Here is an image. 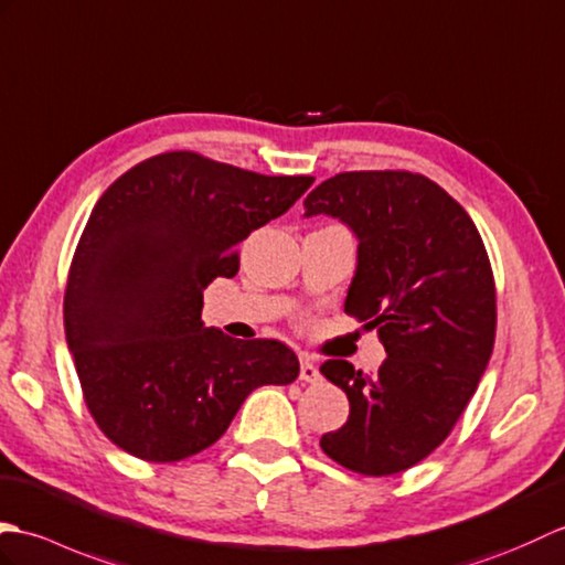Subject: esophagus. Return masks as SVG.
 <instances>
[{
	"instance_id": "34e87169",
	"label": "esophagus",
	"mask_w": 565,
	"mask_h": 565,
	"mask_svg": "<svg viewBox=\"0 0 565 565\" xmlns=\"http://www.w3.org/2000/svg\"><path fill=\"white\" fill-rule=\"evenodd\" d=\"M299 380L309 382V384H315V382L321 380L319 367L309 358H302V362H299Z\"/></svg>"
}]
</instances>
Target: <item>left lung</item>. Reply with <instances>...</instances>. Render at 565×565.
<instances>
[{
  "mask_svg": "<svg viewBox=\"0 0 565 565\" xmlns=\"http://www.w3.org/2000/svg\"><path fill=\"white\" fill-rule=\"evenodd\" d=\"M315 215L358 236L345 315L374 326L386 350L374 374L345 360L321 365L350 401L321 449L365 476L406 471L452 433L491 360V260L467 210L420 173H335L307 195L305 217Z\"/></svg>",
  "mask_w": 565,
  "mask_h": 565,
  "instance_id": "8db88e82",
  "label": "left lung"
}]
</instances>
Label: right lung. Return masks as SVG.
Listing matches in <instances>:
<instances>
[{
	"instance_id": "1",
	"label": "right lung",
	"mask_w": 565,
	"mask_h": 565,
	"mask_svg": "<svg viewBox=\"0 0 565 565\" xmlns=\"http://www.w3.org/2000/svg\"><path fill=\"white\" fill-rule=\"evenodd\" d=\"M311 183L167 152L98 198L70 266L65 333L113 445L145 461L185 459L220 440L254 388L297 380L285 343L236 341L205 329L200 311L205 287L239 270L236 244Z\"/></svg>"
}]
</instances>
